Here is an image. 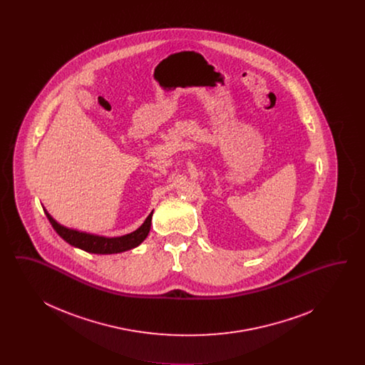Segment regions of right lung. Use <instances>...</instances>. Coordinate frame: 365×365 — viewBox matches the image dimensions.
<instances>
[{
	"label": "right lung",
	"mask_w": 365,
	"mask_h": 365,
	"mask_svg": "<svg viewBox=\"0 0 365 365\" xmlns=\"http://www.w3.org/2000/svg\"><path fill=\"white\" fill-rule=\"evenodd\" d=\"M46 217L49 219L53 228L56 232L66 241L70 243L71 246L82 249L87 253H94V255H115V253H122L127 252L130 249H134L143 242L150 231V225H152V216L153 210L149 213V216L145 219V222L140 226L123 237H115V238H108V237H101V235H94V234H87V232H81L76 230H72L68 227L61 226L57 223L51 213L43 208Z\"/></svg>",
	"instance_id": "add662e5"
}]
</instances>
